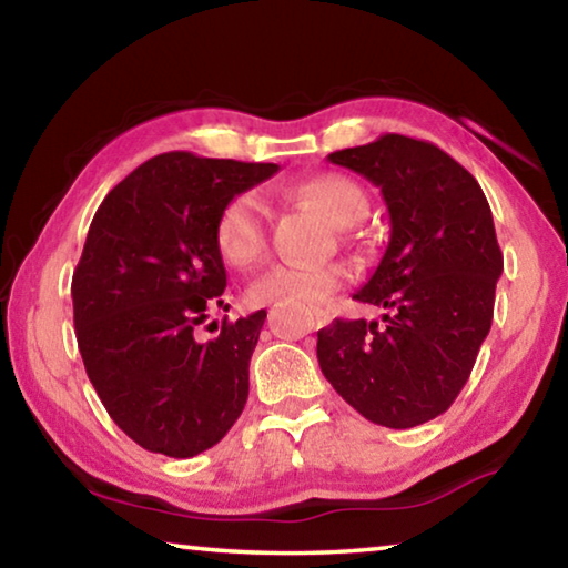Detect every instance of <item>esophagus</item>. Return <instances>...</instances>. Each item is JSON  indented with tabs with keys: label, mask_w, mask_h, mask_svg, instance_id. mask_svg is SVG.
Masks as SVG:
<instances>
[{
	"label": "esophagus",
	"mask_w": 568,
	"mask_h": 568,
	"mask_svg": "<svg viewBox=\"0 0 568 568\" xmlns=\"http://www.w3.org/2000/svg\"><path fill=\"white\" fill-rule=\"evenodd\" d=\"M313 318H316V328H323V326H328L331 323V313L326 311V308H313Z\"/></svg>",
	"instance_id": "1"
}]
</instances>
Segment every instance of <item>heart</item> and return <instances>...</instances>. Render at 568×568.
I'll return each instance as SVG.
<instances>
[{
	"mask_svg": "<svg viewBox=\"0 0 568 568\" xmlns=\"http://www.w3.org/2000/svg\"><path fill=\"white\" fill-rule=\"evenodd\" d=\"M298 194L305 196L326 217L348 227L366 214V194L362 186L341 174H323L301 184ZM267 242L265 204L255 192H242L222 206L214 222V245L220 257L232 267H247L263 255ZM346 267L338 263L326 265H273L247 285L252 305H270L275 301L323 303L346 283Z\"/></svg>",
	"mask_w": 568,
	"mask_h": 568,
	"instance_id": "obj_1",
	"label": "heart"
}]
</instances>
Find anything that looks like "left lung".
Segmentation results:
<instances>
[{"mask_svg":"<svg viewBox=\"0 0 568 568\" xmlns=\"http://www.w3.org/2000/svg\"><path fill=\"white\" fill-rule=\"evenodd\" d=\"M328 159L382 189L392 235L354 295L384 308L382 321L321 328V372L374 425H425L463 392L490 331L503 273L490 204L470 171L429 141L386 133Z\"/></svg>","mask_w":568,"mask_h":568,"instance_id":"obj_1","label":"left lung"}]
</instances>
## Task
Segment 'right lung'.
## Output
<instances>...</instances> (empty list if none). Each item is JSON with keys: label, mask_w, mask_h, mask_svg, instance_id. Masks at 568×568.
I'll return each mask as SVG.
<instances>
[{"label": "right lung", "mask_w": 568, "mask_h": 568, "mask_svg": "<svg viewBox=\"0 0 568 568\" xmlns=\"http://www.w3.org/2000/svg\"><path fill=\"white\" fill-rule=\"evenodd\" d=\"M275 171L169 151L115 184L90 222L70 287L78 348L105 412L149 453L200 455L245 409L267 313L224 318L212 341L194 333L227 311L217 214Z\"/></svg>", "instance_id": "right-lung-1"}]
</instances>
